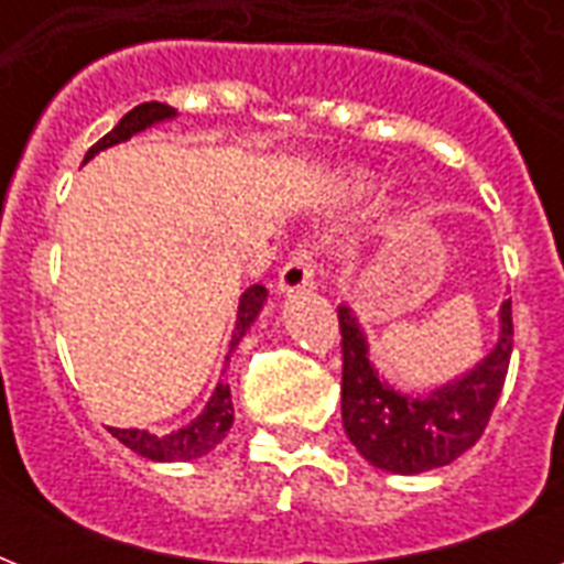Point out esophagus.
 <instances>
[{"mask_svg": "<svg viewBox=\"0 0 564 564\" xmlns=\"http://www.w3.org/2000/svg\"><path fill=\"white\" fill-rule=\"evenodd\" d=\"M313 274H316V257H313V246L310 242H299L292 248L290 260L278 274V290L295 292L313 286Z\"/></svg>", "mask_w": 564, "mask_h": 564, "instance_id": "34e87169", "label": "esophagus"}]
</instances>
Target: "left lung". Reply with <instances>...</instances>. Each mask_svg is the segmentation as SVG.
Masks as SVG:
<instances>
[{
  "label": "left lung",
  "mask_w": 564,
  "mask_h": 564,
  "mask_svg": "<svg viewBox=\"0 0 564 564\" xmlns=\"http://www.w3.org/2000/svg\"><path fill=\"white\" fill-rule=\"evenodd\" d=\"M343 334V427L371 465L392 474H421L454 463L477 445L507 380L512 357V301L500 307L495 351L454 383L427 398H406L377 377L351 310L339 307Z\"/></svg>",
  "instance_id": "1"
}]
</instances>
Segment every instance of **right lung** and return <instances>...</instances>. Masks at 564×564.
<instances>
[{
    "instance_id": "obj_1",
    "label": "right lung",
    "mask_w": 564,
    "mask_h": 564,
    "mask_svg": "<svg viewBox=\"0 0 564 564\" xmlns=\"http://www.w3.org/2000/svg\"><path fill=\"white\" fill-rule=\"evenodd\" d=\"M175 110L170 105H161V101H145V105H137L134 110H128L126 117L119 119V126L105 134L96 145H90V152L84 154V163L90 161L93 154H99L101 149L108 145H117L128 137H134L137 131L161 122V119H172ZM265 301V286L254 283L242 292L239 299V316H237V334H234V345L246 336V330L251 327V322L257 318L260 307ZM230 424H234V403H230V386L219 383L216 392L207 401L204 412L189 424V427L178 430V433H170V436H152L145 430H119L110 427V436H117L126 447H131L134 454L145 456V459H154V463H184V459H195V456L207 454L213 447L219 445L221 438L228 436Z\"/></svg>"
}]
</instances>
